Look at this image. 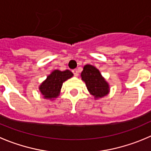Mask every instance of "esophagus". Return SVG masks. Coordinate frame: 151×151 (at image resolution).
I'll return each mask as SVG.
<instances>
[{"mask_svg":"<svg viewBox=\"0 0 151 151\" xmlns=\"http://www.w3.org/2000/svg\"><path fill=\"white\" fill-rule=\"evenodd\" d=\"M73 74H74L75 76H78V70H73Z\"/></svg>","mask_w":151,"mask_h":151,"instance_id":"obj_1","label":"esophagus"}]
</instances>
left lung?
I'll return each instance as SVG.
<instances>
[{
  "label": "left lung",
  "instance_id": "left-lung-1",
  "mask_svg": "<svg viewBox=\"0 0 151 151\" xmlns=\"http://www.w3.org/2000/svg\"><path fill=\"white\" fill-rule=\"evenodd\" d=\"M81 80L85 82L89 93L95 99H101L110 93V86L99 70L91 64H86L81 73Z\"/></svg>",
  "mask_w": 151,
  "mask_h": 151
}]
</instances>
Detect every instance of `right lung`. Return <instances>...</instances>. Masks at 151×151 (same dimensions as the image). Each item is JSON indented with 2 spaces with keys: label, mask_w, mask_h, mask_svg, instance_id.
<instances>
[{
  "label": "right lung",
  "mask_w": 151,
  "mask_h": 151,
  "mask_svg": "<svg viewBox=\"0 0 151 151\" xmlns=\"http://www.w3.org/2000/svg\"><path fill=\"white\" fill-rule=\"evenodd\" d=\"M73 76V73L69 70H53L39 86L40 93L43 98L50 100L56 99L61 93L63 83Z\"/></svg>",
  "instance_id": "1"
}]
</instances>
